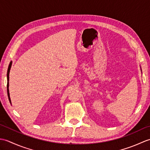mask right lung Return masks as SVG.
Returning <instances> with one entry per match:
<instances>
[{"label": "right lung", "instance_id": "add662e5", "mask_svg": "<svg viewBox=\"0 0 150 150\" xmlns=\"http://www.w3.org/2000/svg\"><path fill=\"white\" fill-rule=\"evenodd\" d=\"M11 64H12V62L9 63V65L8 66V72H7V80H8L7 92H8V96L9 100V102H10V103H11V99H10V97H9V71H10V69H11Z\"/></svg>", "mask_w": 150, "mask_h": 150}]
</instances>
